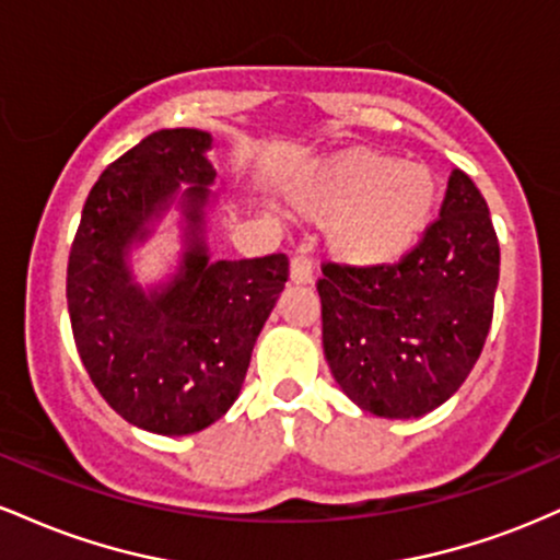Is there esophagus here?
<instances>
[{"label":"esophagus","instance_id":"1","mask_svg":"<svg viewBox=\"0 0 560 560\" xmlns=\"http://www.w3.org/2000/svg\"><path fill=\"white\" fill-rule=\"evenodd\" d=\"M289 279L294 284H311L313 281V262L305 255H294L292 266H289Z\"/></svg>","mask_w":560,"mask_h":560}]
</instances>
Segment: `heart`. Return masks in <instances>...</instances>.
<instances>
[{"mask_svg": "<svg viewBox=\"0 0 560 560\" xmlns=\"http://www.w3.org/2000/svg\"><path fill=\"white\" fill-rule=\"evenodd\" d=\"M287 197L300 215L324 223L334 260L382 268L405 258L427 234L440 178L427 163L350 150L307 168Z\"/></svg>", "mask_w": 560, "mask_h": 560, "instance_id": "obj_1", "label": "heart"}]
</instances>
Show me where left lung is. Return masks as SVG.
<instances>
[{"label": "left lung", "instance_id": "obj_1", "mask_svg": "<svg viewBox=\"0 0 560 560\" xmlns=\"http://www.w3.org/2000/svg\"><path fill=\"white\" fill-rule=\"evenodd\" d=\"M498 276L490 208L458 168L440 218L400 262H326L324 355L345 395L384 419H419L450 400L481 355Z\"/></svg>", "mask_w": 560, "mask_h": 560}]
</instances>
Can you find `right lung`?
<instances>
[{
    "label": "right lung",
    "mask_w": 560,
    "mask_h": 560,
    "mask_svg": "<svg viewBox=\"0 0 560 560\" xmlns=\"http://www.w3.org/2000/svg\"><path fill=\"white\" fill-rule=\"evenodd\" d=\"M210 147L197 128L141 139L92 186L70 247L68 313L83 369L115 413L152 434L202 432L234 405L289 276L281 253L210 260ZM171 203L183 208V258L168 282L144 290L130 253Z\"/></svg>",
    "instance_id": "1"
}]
</instances>
